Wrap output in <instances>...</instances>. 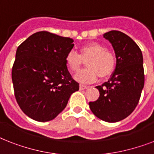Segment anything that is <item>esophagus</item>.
<instances>
[{"label":"esophagus","mask_w":154,"mask_h":154,"mask_svg":"<svg viewBox=\"0 0 154 154\" xmlns=\"http://www.w3.org/2000/svg\"><path fill=\"white\" fill-rule=\"evenodd\" d=\"M88 87H89V86H87V85H82V84L80 85V89H81V90H83V89H87Z\"/></svg>","instance_id":"obj_1"}]
</instances>
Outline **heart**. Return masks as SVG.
Wrapping results in <instances>:
<instances>
[{
  "label": "heart",
  "instance_id": "obj_1",
  "mask_svg": "<svg viewBox=\"0 0 154 154\" xmlns=\"http://www.w3.org/2000/svg\"><path fill=\"white\" fill-rule=\"evenodd\" d=\"M83 60H86L88 68L78 72L75 79L82 83L94 82L98 77H106L113 71L116 57L112 52L107 50L103 45L92 42L80 49V55L73 50L67 53L65 61L72 72H77L81 69Z\"/></svg>",
  "mask_w": 154,
  "mask_h": 154
}]
</instances>
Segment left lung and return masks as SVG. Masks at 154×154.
Wrapping results in <instances>:
<instances>
[{
  "label": "left lung",
  "mask_w": 154,
  "mask_h": 154,
  "mask_svg": "<svg viewBox=\"0 0 154 154\" xmlns=\"http://www.w3.org/2000/svg\"><path fill=\"white\" fill-rule=\"evenodd\" d=\"M103 37L113 48L116 67L108 82L96 86L100 97L89 105L101 120L117 122L131 114L138 104L145 83L143 56L138 45L124 32L112 30Z\"/></svg>",
  "instance_id": "1"
}]
</instances>
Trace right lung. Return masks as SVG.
I'll return each mask as SVG.
<instances>
[{
    "label": "right lung",
    "instance_id": "1",
    "mask_svg": "<svg viewBox=\"0 0 154 154\" xmlns=\"http://www.w3.org/2000/svg\"><path fill=\"white\" fill-rule=\"evenodd\" d=\"M72 42L69 37L42 31L18 46L12 80L18 105L30 118L41 122L54 119L79 89L65 61Z\"/></svg>",
    "mask_w": 154,
    "mask_h": 154
}]
</instances>
